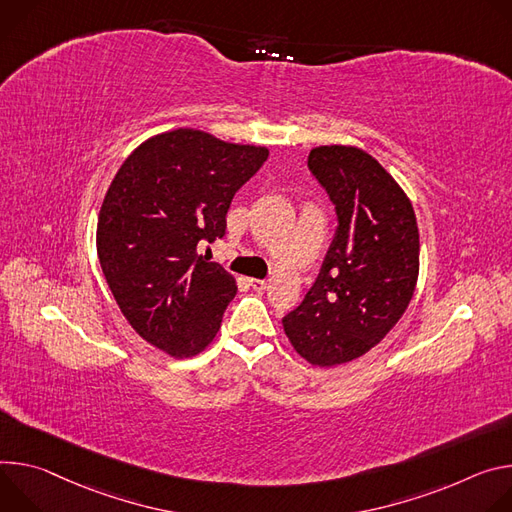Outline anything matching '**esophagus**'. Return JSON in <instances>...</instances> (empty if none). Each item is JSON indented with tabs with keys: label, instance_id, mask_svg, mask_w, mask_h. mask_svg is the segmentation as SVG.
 I'll use <instances>...</instances> for the list:
<instances>
[{
	"label": "esophagus",
	"instance_id": "obj_1",
	"mask_svg": "<svg viewBox=\"0 0 512 512\" xmlns=\"http://www.w3.org/2000/svg\"><path fill=\"white\" fill-rule=\"evenodd\" d=\"M248 282H250V287H252L254 291H266V289H268V282H266V280H260V278H250Z\"/></svg>",
	"mask_w": 512,
	"mask_h": 512
}]
</instances>
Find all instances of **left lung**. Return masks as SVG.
Returning a JSON list of instances; mask_svg holds the SVG:
<instances>
[{"label": "left lung", "instance_id": "8db88e82", "mask_svg": "<svg viewBox=\"0 0 512 512\" xmlns=\"http://www.w3.org/2000/svg\"><path fill=\"white\" fill-rule=\"evenodd\" d=\"M307 164L335 205L337 227L317 280L282 327L301 358L329 368L370 352L407 311L419 227L405 191L368 152L319 146Z\"/></svg>", "mask_w": 512, "mask_h": 512}]
</instances>
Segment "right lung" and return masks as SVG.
<instances>
[{
	"instance_id": "right-lung-1",
	"label": "right lung",
	"mask_w": 512,
	"mask_h": 512,
	"mask_svg": "<svg viewBox=\"0 0 512 512\" xmlns=\"http://www.w3.org/2000/svg\"><path fill=\"white\" fill-rule=\"evenodd\" d=\"M268 148L179 128L148 138L113 177L97 221V256L128 323L173 358L203 352L236 297V278L203 260L225 236L234 195Z\"/></svg>"
}]
</instances>
